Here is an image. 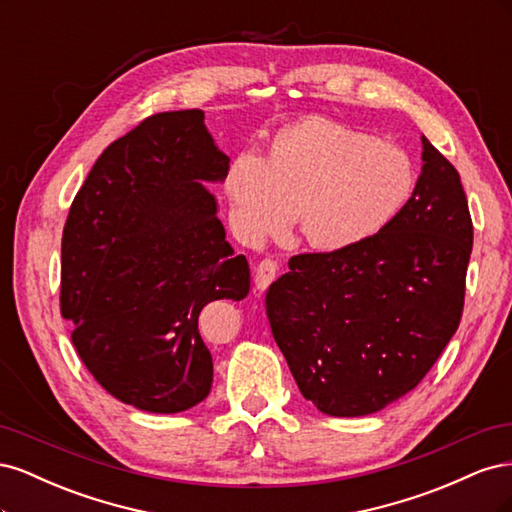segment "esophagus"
Here are the masks:
<instances>
[{"label": "esophagus", "instance_id": "obj_1", "mask_svg": "<svg viewBox=\"0 0 512 512\" xmlns=\"http://www.w3.org/2000/svg\"><path fill=\"white\" fill-rule=\"evenodd\" d=\"M277 275V265L271 260V258H265L258 262L256 267V275H254V284L258 290H267L271 286V282L275 280Z\"/></svg>", "mask_w": 512, "mask_h": 512}]
</instances>
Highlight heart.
<instances>
[{
    "instance_id": "heart-1",
    "label": "heart",
    "mask_w": 512,
    "mask_h": 512,
    "mask_svg": "<svg viewBox=\"0 0 512 512\" xmlns=\"http://www.w3.org/2000/svg\"><path fill=\"white\" fill-rule=\"evenodd\" d=\"M414 185L404 149L324 117L282 128L265 158L241 153L224 179L245 239L282 230L292 211L299 239L318 252H346L380 235L406 209Z\"/></svg>"
}]
</instances>
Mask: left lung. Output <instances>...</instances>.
I'll return each mask as SVG.
<instances>
[{"label":"left lung","mask_w":512,"mask_h":512,"mask_svg":"<svg viewBox=\"0 0 512 512\" xmlns=\"http://www.w3.org/2000/svg\"><path fill=\"white\" fill-rule=\"evenodd\" d=\"M414 194L380 235L299 254L267 290V316L299 391L329 416H365L410 393L455 335L472 218L455 166L423 136Z\"/></svg>","instance_id":"obj_1"}]
</instances>
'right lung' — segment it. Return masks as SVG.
Listing matches in <instances>:
<instances>
[{
    "instance_id": "1",
    "label": "right lung",
    "mask_w": 512,
    "mask_h": 512,
    "mask_svg": "<svg viewBox=\"0 0 512 512\" xmlns=\"http://www.w3.org/2000/svg\"><path fill=\"white\" fill-rule=\"evenodd\" d=\"M228 162L203 111L158 113L102 151L70 207L61 316L91 376L138 410L175 414L209 395L198 316L250 292V265L205 188Z\"/></svg>"
}]
</instances>
